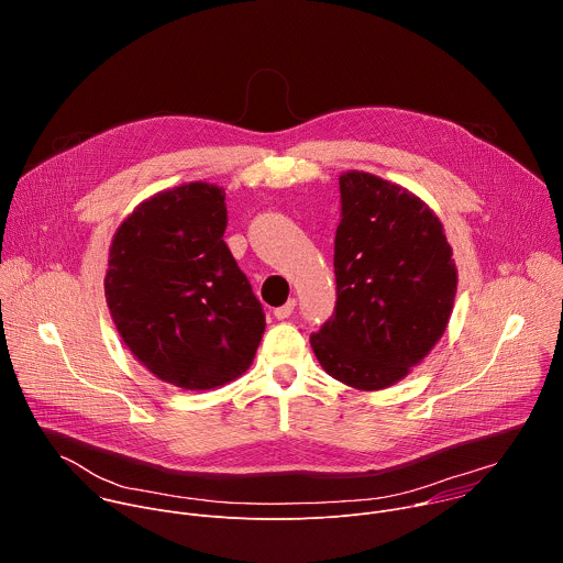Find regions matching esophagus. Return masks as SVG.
I'll return each mask as SVG.
<instances>
[{
	"label": "esophagus",
	"instance_id": "obj_1",
	"mask_svg": "<svg viewBox=\"0 0 563 563\" xmlns=\"http://www.w3.org/2000/svg\"><path fill=\"white\" fill-rule=\"evenodd\" d=\"M294 309H296V298H289L285 305H280V307L274 309V316H276L278 320H285V318H289V316L294 313Z\"/></svg>",
	"mask_w": 563,
	"mask_h": 563
}]
</instances>
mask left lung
Segmentation results:
<instances>
[{
    "mask_svg": "<svg viewBox=\"0 0 563 563\" xmlns=\"http://www.w3.org/2000/svg\"><path fill=\"white\" fill-rule=\"evenodd\" d=\"M339 185V298L309 343L332 378L374 391L406 378L439 343L459 276L443 224L419 196L365 172Z\"/></svg>",
    "mask_w": 563,
    "mask_h": 563,
    "instance_id": "left-lung-1",
    "label": "left lung"
}]
</instances>
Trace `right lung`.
<instances>
[{"mask_svg": "<svg viewBox=\"0 0 563 563\" xmlns=\"http://www.w3.org/2000/svg\"><path fill=\"white\" fill-rule=\"evenodd\" d=\"M224 229V189L189 183L140 202L109 250L104 296L118 334L151 374L191 391L243 376L265 332Z\"/></svg>", "mask_w": 563, "mask_h": 563, "instance_id": "add662e5", "label": "right lung"}]
</instances>
